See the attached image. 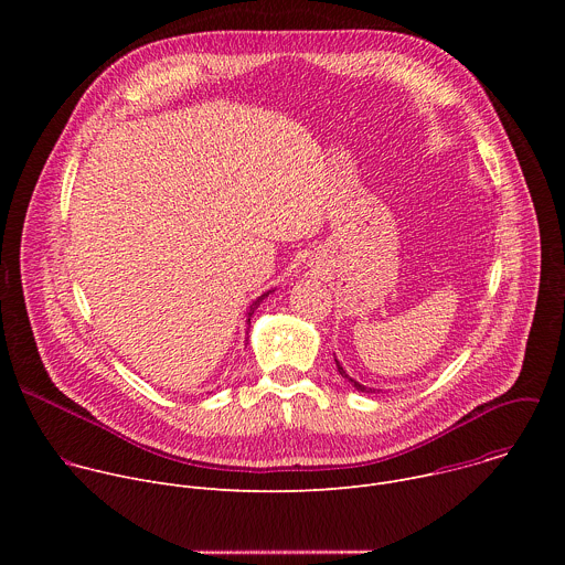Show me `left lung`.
Returning <instances> with one entry per match:
<instances>
[{
	"mask_svg": "<svg viewBox=\"0 0 565 565\" xmlns=\"http://www.w3.org/2000/svg\"><path fill=\"white\" fill-rule=\"evenodd\" d=\"M335 364H338V371H340V375H342L344 380H349V382L353 384V388H355V391H360V393H380V388H371V386H364V384H360L358 380H353V377H351V375L344 371V366L340 364V360H335Z\"/></svg>",
	"mask_w": 565,
	"mask_h": 565,
	"instance_id": "obj_1",
	"label": "left lung"
}]
</instances>
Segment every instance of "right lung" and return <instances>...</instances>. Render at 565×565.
<instances>
[{
	"instance_id": "add662e5",
	"label": "right lung",
	"mask_w": 565,
	"mask_h": 565,
	"mask_svg": "<svg viewBox=\"0 0 565 565\" xmlns=\"http://www.w3.org/2000/svg\"><path fill=\"white\" fill-rule=\"evenodd\" d=\"M273 292H275V288H273V290H266L264 295H259V297H257V299L250 303V310H248V324H250V317L255 315V310L262 306V301H264L268 295H273ZM248 331H250V327H248Z\"/></svg>"
}]
</instances>
